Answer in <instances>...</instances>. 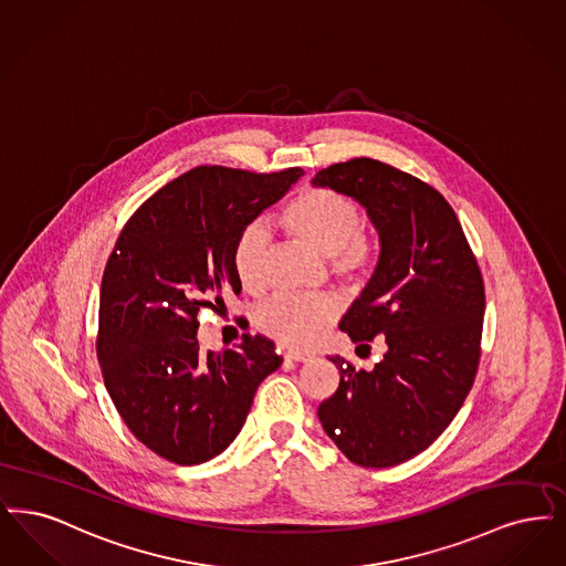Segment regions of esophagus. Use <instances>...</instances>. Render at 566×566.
Returning <instances> with one entry per match:
<instances>
[{
	"instance_id": "obj_1",
	"label": "esophagus",
	"mask_w": 566,
	"mask_h": 566,
	"mask_svg": "<svg viewBox=\"0 0 566 566\" xmlns=\"http://www.w3.org/2000/svg\"><path fill=\"white\" fill-rule=\"evenodd\" d=\"M283 357H285L287 361H308V359H311L308 353L297 350V348H285V350H283Z\"/></svg>"
}]
</instances>
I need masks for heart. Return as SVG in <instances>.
Wrapping results in <instances>:
<instances>
[{
  "label": "heart",
  "instance_id": "heart-1",
  "mask_svg": "<svg viewBox=\"0 0 566 566\" xmlns=\"http://www.w3.org/2000/svg\"><path fill=\"white\" fill-rule=\"evenodd\" d=\"M276 221L287 237L325 255L329 274L343 285H359L376 269L378 241L353 198L329 188H306L281 209ZM266 251L269 239L260 228L243 230L232 247V269L249 294L264 290ZM336 313L338 304L329 295L276 294L258 306L255 321L285 345L311 346Z\"/></svg>",
  "mask_w": 566,
  "mask_h": 566
}]
</instances>
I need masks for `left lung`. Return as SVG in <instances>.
Wrapping results in <instances>:
<instances>
[{"instance_id": "1", "label": "left lung", "mask_w": 566, "mask_h": 566, "mask_svg": "<svg viewBox=\"0 0 566 566\" xmlns=\"http://www.w3.org/2000/svg\"><path fill=\"white\" fill-rule=\"evenodd\" d=\"M313 184L359 200L378 230V266L340 329L368 348L376 336L387 343L374 369L329 357L340 385L317 415L348 461L394 468L436 442L471 391L484 323L482 272L448 200L415 175L353 158L321 169Z\"/></svg>"}]
</instances>
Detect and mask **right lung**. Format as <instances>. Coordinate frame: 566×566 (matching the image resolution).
I'll return each mask as SVG.
<instances>
[{
  "instance_id": "obj_1",
  "label": "right lung",
  "mask_w": 566,
  "mask_h": 566,
  "mask_svg": "<svg viewBox=\"0 0 566 566\" xmlns=\"http://www.w3.org/2000/svg\"><path fill=\"white\" fill-rule=\"evenodd\" d=\"M300 175V167L190 169L128 218L105 264L97 332L105 387L130 433L171 463L198 465L223 452L260 382L283 361L262 334L200 353L197 315L239 295L232 247Z\"/></svg>"
}]
</instances>
